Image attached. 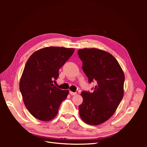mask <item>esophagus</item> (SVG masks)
<instances>
[{
  "instance_id": "1",
  "label": "esophagus",
  "mask_w": 147,
  "mask_h": 147,
  "mask_svg": "<svg viewBox=\"0 0 147 147\" xmlns=\"http://www.w3.org/2000/svg\"><path fill=\"white\" fill-rule=\"evenodd\" d=\"M69 92H70V95H72V96H75V95H76V94H77V92H76L70 91Z\"/></svg>"
}]
</instances>
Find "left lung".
Returning <instances> with one entry per match:
<instances>
[{"label":"left lung","instance_id":"obj_1","mask_svg":"<svg viewBox=\"0 0 147 147\" xmlns=\"http://www.w3.org/2000/svg\"><path fill=\"white\" fill-rule=\"evenodd\" d=\"M82 69L91 83L96 82L92 92L83 91V102L78 106L84 122L98 125L114 114L124 94V75L118 62L109 53L96 48L78 51Z\"/></svg>","mask_w":147,"mask_h":147}]
</instances>
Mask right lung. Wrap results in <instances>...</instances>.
Listing matches in <instances>:
<instances>
[{
	"label": "right lung",
	"mask_w": 147,
	"mask_h": 147,
	"mask_svg": "<svg viewBox=\"0 0 147 147\" xmlns=\"http://www.w3.org/2000/svg\"><path fill=\"white\" fill-rule=\"evenodd\" d=\"M74 48L47 47L34 52L26 63L20 80V90L26 107L41 121H50L58 112L69 90L57 88L53 83L59 70L72 56Z\"/></svg>",
	"instance_id": "1"
}]
</instances>
